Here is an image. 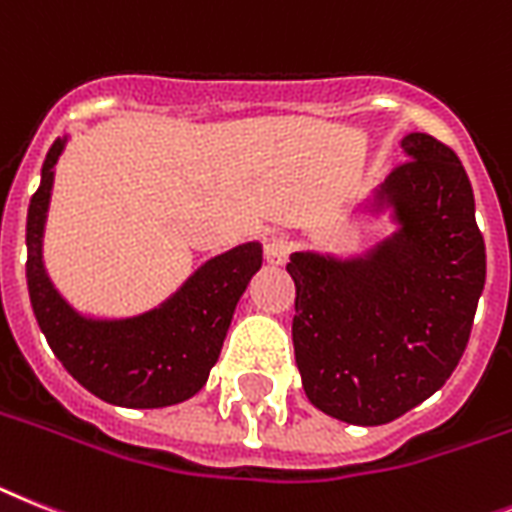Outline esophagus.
Wrapping results in <instances>:
<instances>
[{
	"mask_svg": "<svg viewBox=\"0 0 512 512\" xmlns=\"http://www.w3.org/2000/svg\"><path fill=\"white\" fill-rule=\"evenodd\" d=\"M291 249H294V242H291L289 236H270L268 242H265V260L270 265H283L289 260Z\"/></svg>",
	"mask_w": 512,
	"mask_h": 512,
	"instance_id": "esophagus-1",
	"label": "esophagus"
}]
</instances>
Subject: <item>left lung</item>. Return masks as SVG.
<instances>
[{
	"instance_id": "obj_1",
	"label": "left lung",
	"mask_w": 512,
	"mask_h": 512,
	"mask_svg": "<svg viewBox=\"0 0 512 512\" xmlns=\"http://www.w3.org/2000/svg\"><path fill=\"white\" fill-rule=\"evenodd\" d=\"M382 195L403 229L367 260L291 255L296 367L317 409L341 422L388 424L445 385L466 351L487 276L474 192L437 137H403Z\"/></svg>"
}]
</instances>
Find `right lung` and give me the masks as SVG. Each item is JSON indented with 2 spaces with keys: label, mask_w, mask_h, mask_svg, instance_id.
Returning <instances> with one entry per match:
<instances>
[{
  "label": "right lung",
  "mask_w": 512,
  "mask_h": 512,
  "mask_svg": "<svg viewBox=\"0 0 512 512\" xmlns=\"http://www.w3.org/2000/svg\"><path fill=\"white\" fill-rule=\"evenodd\" d=\"M62 148L64 140H54L46 153L25 226V278L38 328L64 369L101 401L127 409L187 401L218 362L236 302L263 265V249L249 242L210 260L182 291L148 315L114 322L80 317L51 286L41 260L54 163Z\"/></svg>",
  "instance_id": "1"
}]
</instances>
